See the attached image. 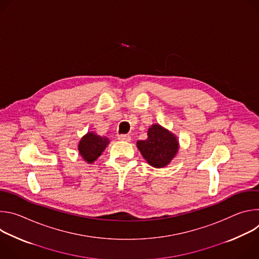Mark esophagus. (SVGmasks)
I'll return each mask as SVG.
<instances>
[{
  "instance_id": "1",
  "label": "esophagus",
  "mask_w": 259,
  "mask_h": 259,
  "mask_svg": "<svg viewBox=\"0 0 259 259\" xmlns=\"http://www.w3.org/2000/svg\"><path fill=\"white\" fill-rule=\"evenodd\" d=\"M118 139H119V140H121V141H126V142H129V141L131 140V137H130L129 135H119Z\"/></svg>"
}]
</instances>
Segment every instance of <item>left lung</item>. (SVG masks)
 <instances>
[{"instance_id":"obj_1","label":"left lung","mask_w":259,"mask_h":259,"mask_svg":"<svg viewBox=\"0 0 259 259\" xmlns=\"http://www.w3.org/2000/svg\"><path fill=\"white\" fill-rule=\"evenodd\" d=\"M145 161L154 168H164L171 163L179 150L177 136L160 124H153L147 130V138L136 142Z\"/></svg>"}]
</instances>
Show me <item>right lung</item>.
<instances>
[{"label":"right lung","mask_w":259,"mask_h":259,"mask_svg":"<svg viewBox=\"0 0 259 259\" xmlns=\"http://www.w3.org/2000/svg\"><path fill=\"white\" fill-rule=\"evenodd\" d=\"M108 144L109 139L107 137L89 131L81 138L78 144V151L85 162L92 164L100 157Z\"/></svg>","instance_id":"1"}]
</instances>
